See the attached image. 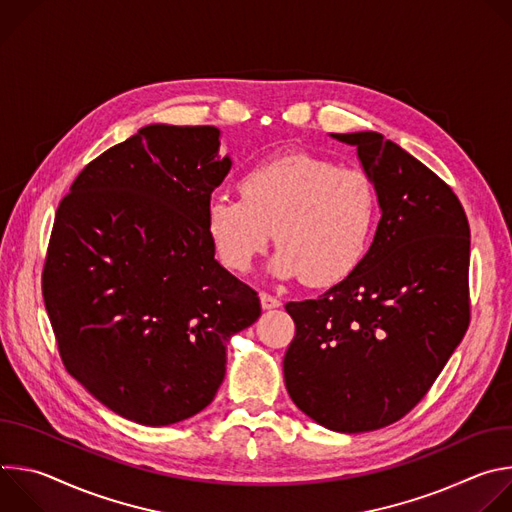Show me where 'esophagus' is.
Returning <instances> with one entry per match:
<instances>
[{"instance_id":"1","label":"esophagus","mask_w":512,"mask_h":512,"mask_svg":"<svg viewBox=\"0 0 512 512\" xmlns=\"http://www.w3.org/2000/svg\"><path fill=\"white\" fill-rule=\"evenodd\" d=\"M259 298H261V308H263V310H275V308L281 306V300L273 298L271 294H265V291H261Z\"/></svg>"}]
</instances>
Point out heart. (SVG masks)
<instances>
[{
  "label": "heart",
  "mask_w": 512,
  "mask_h": 512,
  "mask_svg": "<svg viewBox=\"0 0 512 512\" xmlns=\"http://www.w3.org/2000/svg\"><path fill=\"white\" fill-rule=\"evenodd\" d=\"M241 198L216 194L206 204V233L227 269L245 273L271 241L275 277L328 287L367 255L379 214L373 178L360 168L306 152L259 162L239 180Z\"/></svg>",
  "instance_id": "obj_1"
}]
</instances>
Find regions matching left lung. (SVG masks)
Listing matches in <instances>:
<instances>
[{"instance_id":"1","label":"left lung","mask_w":512,"mask_h":512,"mask_svg":"<svg viewBox=\"0 0 512 512\" xmlns=\"http://www.w3.org/2000/svg\"><path fill=\"white\" fill-rule=\"evenodd\" d=\"M354 145L381 221L360 265L318 300L289 302L296 336L287 393L316 423L373 431L429 391L470 324V227L454 190L377 131L330 133Z\"/></svg>"}]
</instances>
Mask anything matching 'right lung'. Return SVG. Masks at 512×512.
<instances>
[{
	"mask_svg": "<svg viewBox=\"0 0 512 512\" xmlns=\"http://www.w3.org/2000/svg\"><path fill=\"white\" fill-rule=\"evenodd\" d=\"M212 125H148L93 160L56 210L42 296L66 371L141 425L202 411L227 342L261 316L214 259L206 204L233 162Z\"/></svg>",
	"mask_w": 512,
	"mask_h": 512,
	"instance_id": "right-lung-1",
	"label": "right lung"
}]
</instances>
